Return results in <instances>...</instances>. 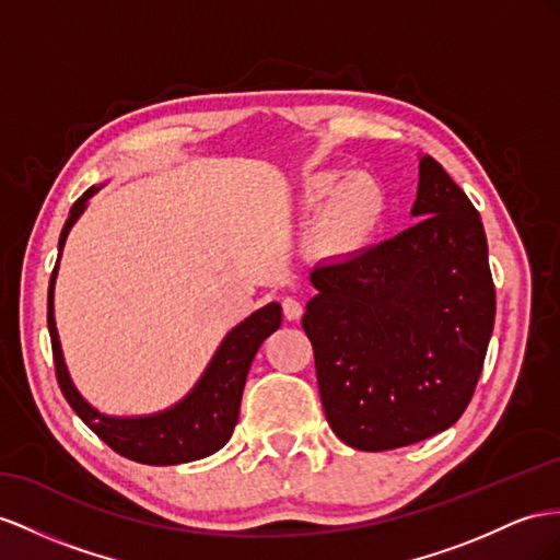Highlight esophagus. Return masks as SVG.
<instances>
[{
    "mask_svg": "<svg viewBox=\"0 0 560 560\" xmlns=\"http://www.w3.org/2000/svg\"><path fill=\"white\" fill-rule=\"evenodd\" d=\"M281 307H283V317L289 319V322H298L300 317H303V312H305L303 303H300V300L293 298V295H285L281 300Z\"/></svg>",
    "mask_w": 560,
    "mask_h": 560,
    "instance_id": "1",
    "label": "esophagus"
}]
</instances>
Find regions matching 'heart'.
<instances>
[{
  "instance_id": "obj_1",
  "label": "heart",
  "mask_w": 560,
  "mask_h": 560,
  "mask_svg": "<svg viewBox=\"0 0 560 560\" xmlns=\"http://www.w3.org/2000/svg\"><path fill=\"white\" fill-rule=\"evenodd\" d=\"M303 203L307 210L324 206L314 246L331 260L362 253L376 236L385 214V196L374 179L346 177L331 170L314 172L305 182Z\"/></svg>"
}]
</instances>
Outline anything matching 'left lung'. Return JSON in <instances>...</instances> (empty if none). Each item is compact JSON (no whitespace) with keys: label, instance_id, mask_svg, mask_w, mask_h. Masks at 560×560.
I'll return each instance as SVG.
<instances>
[{"label":"left lung","instance_id":"left-lung-1","mask_svg":"<svg viewBox=\"0 0 560 560\" xmlns=\"http://www.w3.org/2000/svg\"><path fill=\"white\" fill-rule=\"evenodd\" d=\"M417 220L402 234L310 271L303 328L326 421L362 452L407 447L458 421L494 326L478 210L444 167L419 158Z\"/></svg>","mask_w":560,"mask_h":560}]
</instances>
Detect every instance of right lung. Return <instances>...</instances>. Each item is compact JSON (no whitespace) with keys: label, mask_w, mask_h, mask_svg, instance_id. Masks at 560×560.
Masks as SVG:
<instances>
[{"label":"right lung","mask_w":560,"mask_h":560,"mask_svg":"<svg viewBox=\"0 0 560 560\" xmlns=\"http://www.w3.org/2000/svg\"><path fill=\"white\" fill-rule=\"evenodd\" d=\"M102 186H90V189L75 200V206L70 208V214L59 238V260L70 229L80 220V214L88 210V200L102 189ZM59 260H56L54 275L49 281L47 324L51 336L56 378H59L61 393L78 417L88 423L110 450H116L120 456L132 458V462L139 464L175 466L196 462V458H206L222 450L229 438H232L234 425L238 421L241 397L243 388H246L253 357L260 350L265 338H269L281 326V305L269 303L260 310H255L250 317H246L241 324H236L232 331L222 338L220 348L214 350L206 371L179 402L163 411L143 413V417H108V413H102L80 395L63 360L61 340L59 331H56L54 317V285L56 275H59Z\"/></svg>","instance_id":"right-lung-1"}]
</instances>
